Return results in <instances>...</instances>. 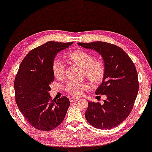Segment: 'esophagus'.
Returning a JSON list of instances; mask_svg holds the SVG:
<instances>
[{"instance_id":"34e87169","label":"esophagus","mask_w":152,"mask_h":152,"mask_svg":"<svg viewBox=\"0 0 152 152\" xmlns=\"http://www.w3.org/2000/svg\"><path fill=\"white\" fill-rule=\"evenodd\" d=\"M77 100H79L78 98H75V97H71V98H70L71 102H74L77 101Z\"/></svg>"}]
</instances>
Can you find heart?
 Here are the masks:
<instances>
[{
  "mask_svg": "<svg viewBox=\"0 0 152 152\" xmlns=\"http://www.w3.org/2000/svg\"><path fill=\"white\" fill-rule=\"evenodd\" d=\"M69 58L75 64L83 69V76L89 81L97 83L102 79L105 73V65L100 59L95 58L92 54L83 50H77L69 54ZM52 71L54 77L62 79L65 73V66L63 61L58 58H54L52 63ZM89 88L88 82H66L65 89L73 96H79L83 91Z\"/></svg>",
  "mask_w": 152,
  "mask_h": 152,
  "instance_id": "1",
  "label": "heart"
}]
</instances>
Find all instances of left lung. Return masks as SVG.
<instances>
[{
    "mask_svg": "<svg viewBox=\"0 0 152 152\" xmlns=\"http://www.w3.org/2000/svg\"><path fill=\"white\" fill-rule=\"evenodd\" d=\"M78 44L98 52L105 64L102 83L96 94L105 95L106 99L102 104L88 102L86 120L97 129H113L128 117L137 96L139 85L135 64L123 49L113 44L97 41Z\"/></svg>",
    "mask_w": 152,
    "mask_h": 152,
    "instance_id": "1",
    "label": "left lung"
}]
</instances>
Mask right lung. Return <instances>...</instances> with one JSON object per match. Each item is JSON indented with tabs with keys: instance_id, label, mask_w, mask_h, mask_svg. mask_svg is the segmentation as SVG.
Instances as JSON below:
<instances>
[{
	"instance_id": "obj_1",
	"label": "right lung",
	"mask_w": 152,
	"mask_h": 152,
	"mask_svg": "<svg viewBox=\"0 0 152 152\" xmlns=\"http://www.w3.org/2000/svg\"><path fill=\"white\" fill-rule=\"evenodd\" d=\"M72 44L48 42L29 51L20 64L14 82L15 102L26 120L38 130L56 128L70 106L67 97L53 99L48 91L54 79L52 71L54 57Z\"/></svg>"
}]
</instances>
